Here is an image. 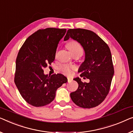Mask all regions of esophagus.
Masks as SVG:
<instances>
[{"mask_svg": "<svg viewBox=\"0 0 133 133\" xmlns=\"http://www.w3.org/2000/svg\"><path fill=\"white\" fill-rule=\"evenodd\" d=\"M67 79H68V83H70V82H71V81H72V78H70V77H68V78H67Z\"/></svg>", "mask_w": 133, "mask_h": 133, "instance_id": "1", "label": "esophagus"}]
</instances>
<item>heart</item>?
I'll return each instance as SVG.
<instances>
[{
  "label": "heart",
  "instance_id": "obj_1",
  "mask_svg": "<svg viewBox=\"0 0 133 133\" xmlns=\"http://www.w3.org/2000/svg\"><path fill=\"white\" fill-rule=\"evenodd\" d=\"M66 47L72 55L76 53H80L82 55L83 52V49L82 45L76 41H70L66 44ZM75 70H76V66L68 64H63L59 67V70L61 71V72L66 76H71L73 71Z\"/></svg>",
  "mask_w": 133,
  "mask_h": 133
}]
</instances>
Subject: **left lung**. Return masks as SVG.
I'll return each mask as SVG.
<instances>
[{"label":"left lung","instance_id":"1","mask_svg":"<svg viewBox=\"0 0 133 133\" xmlns=\"http://www.w3.org/2000/svg\"><path fill=\"white\" fill-rule=\"evenodd\" d=\"M71 38L80 43L85 51V59L80 66V77L89 79L82 82L74 78L78 88L70 94L72 101L78 107L90 109L99 105L106 98L114 74L111 51L108 45L95 33L84 29H70L65 41Z\"/></svg>","mask_w":133,"mask_h":133}]
</instances>
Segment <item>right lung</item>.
<instances>
[{
    "label": "right lung",
    "mask_w": 133,
    "mask_h": 133,
    "mask_svg": "<svg viewBox=\"0 0 133 133\" xmlns=\"http://www.w3.org/2000/svg\"><path fill=\"white\" fill-rule=\"evenodd\" d=\"M66 31L53 28L38 30L27 38L19 50L14 82L23 99L34 107L52 102L56 90L68 81L61 74L49 77L44 74V68L55 60L57 45Z\"/></svg>",
    "instance_id": "1"
}]
</instances>
